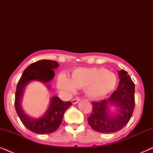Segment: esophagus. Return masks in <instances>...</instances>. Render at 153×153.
Listing matches in <instances>:
<instances>
[{"label":"esophagus","instance_id":"obj_1","mask_svg":"<svg viewBox=\"0 0 153 153\" xmlns=\"http://www.w3.org/2000/svg\"><path fill=\"white\" fill-rule=\"evenodd\" d=\"M80 100H81V98H79V97L75 98V99H73V100H72V103L73 104H76L77 103H79Z\"/></svg>","mask_w":153,"mask_h":153}]
</instances>
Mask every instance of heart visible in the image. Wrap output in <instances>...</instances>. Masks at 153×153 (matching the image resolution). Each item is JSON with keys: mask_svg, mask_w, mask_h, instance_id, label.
<instances>
[{"mask_svg": "<svg viewBox=\"0 0 153 153\" xmlns=\"http://www.w3.org/2000/svg\"><path fill=\"white\" fill-rule=\"evenodd\" d=\"M116 83V75L104 68H77L72 72L71 79L65 74H60L57 79L58 88L66 93H73L77 88H84L86 95L93 99L108 95Z\"/></svg>", "mask_w": 153, "mask_h": 153, "instance_id": "obj_1", "label": "heart"}]
</instances>
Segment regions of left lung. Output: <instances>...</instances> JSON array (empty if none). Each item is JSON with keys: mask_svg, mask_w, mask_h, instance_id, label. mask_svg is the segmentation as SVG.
<instances>
[{"mask_svg": "<svg viewBox=\"0 0 153 153\" xmlns=\"http://www.w3.org/2000/svg\"><path fill=\"white\" fill-rule=\"evenodd\" d=\"M120 79L116 91L108 99L93 102V112L88 123L96 131L114 133L123 129L132 116L134 108V83L126 71H118ZM115 107L114 112L110 106Z\"/></svg>", "mask_w": 153, "mask_h": 153, "instance_id": "left-lung-1", "label": "left lung"}]
</instances>
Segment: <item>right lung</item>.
I'll use <instances>...</instances> for the list:
<instances>
[{
    "mask_svg": "<svg viewBox=\"0 0 153 153\" xmlns=\"http://www.w3.org/2000/svg\"><path fill=\"white\" fill-rule=\"evenodd\" d=\"M59 66L58 62L50 60H41L30 64L24 71L16 85L15 93L16 111L21 121L27 129L39 134L55 131L61 124L65 112L72 105L70 101L63 102L57 96L50 100V104L45 114L39 118H33L25 113L22 102L25 89L32 81H36L46 84L50 90L49 82L55 76L54 70Z\"/></svg>",
    "mask_w": 153,
    "mask_h": 153,
    "instance_id": "obj_1",
    "label": "right lung"
}]
</instances>
